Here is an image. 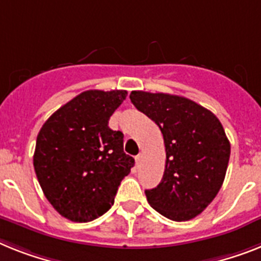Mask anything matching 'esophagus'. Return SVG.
<instances>
[{
    "instance_id": "34e87169",
    "label": "esophagus",
    "mask_w": 261,
    "mask_h": 261,
    "mask_svg": "<svg viewBox=\"0 0 261 261\" xmlns=\"http://www.w3.org/2000/svg\"><path fill=\"white\" fill-rule=\"evenodd\" d=\"M142 158H143V156H142V154H139V155H137V156H135V162H137V168L141 166Z\"/></svg>"
}]
</instances>
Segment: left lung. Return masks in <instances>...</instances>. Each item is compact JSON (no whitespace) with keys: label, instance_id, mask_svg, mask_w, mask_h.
<instances>
[{"label":"left lung","instance_id":"left-lung-1","mask_svg":"<svg viewBox=\"0 0 261 261\" xmlns=\"http://www.w3.org/2000/svg\"><path fill=\"white\" fill-rule=\"evenodd\" d=\"M130 99L159 126L166 147L162 181L144 191L148 203L175 222L198 216L218 195L228 166L231 144L220 120L179 95L131 91Z\"/></svg>","mask_w":261,"mask_h":261}]
</instances>
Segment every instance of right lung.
<instances>
[{
	"mask_svg": "<svg viewBox=\"0 0 261 261\" xmlns=\"http://www.w3.org/2000/svg\"><path fill=\"white\" fill-rule=\"evenodd\" d=\"M127 97L124 90H87L43 123L33 164L46 199L71 222L86 223L111 208L134 158L123 134L109 119Z\"/></svg>",
	"mask_w": 261,
	"mask_h": 261,
	"instance_id": "obj_1",
	"label": "right lung"
}]
</instances>
